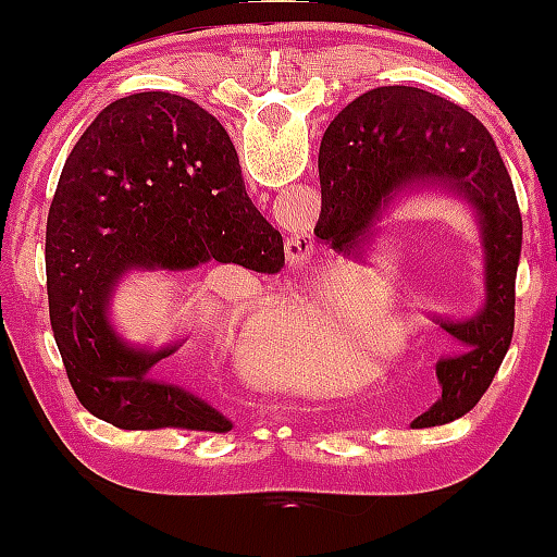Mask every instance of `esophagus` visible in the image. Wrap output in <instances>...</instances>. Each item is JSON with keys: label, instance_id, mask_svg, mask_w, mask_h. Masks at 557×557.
<instances>
[{"label": "esophagus", "instance_id": "34e87169", "mask_svg": "<svg viewBox=\"0 0 557 557\" xmlns=\"http://www.w3.org/2000/svg\"><path fill=\"white\" fill-rule=\"evenodd\" d=\"M285 253L290 264H306L314 253V243H311V235L296 233L285 240Z\"/></svg>", "mask_w": 557, "mask_h": 557}]
</instances>
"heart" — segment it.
Wrapping results in <instances>:
<instances>
[{
    "label": "heart",
    "instance_id": "obj_1",
    "mask_svg": "<svg viewBox=\"0 0 557 557\" xmlns=\"http://www.w3.org/2000/svg\"><path fill=\"white\" fill-rule=\"evenodd\" d=\"M356 324L350 311L319 296L296 298L280 306L253 335V363L285 385L332 387L341 382Z\"/></svg>",
    "mask_w": 557,
    "mask_h": 557
}]
</instances>
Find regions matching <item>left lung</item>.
I'll use <instances>...</instances> for the list:
<instances>
[{"mask_svg":"<svg viewBox=\"0 0 557 557\" xmlns=\"http://www.w3.org/2000/svg\"><path fill=\"white\" fill-rule=\"evenodd\" d=\"M322 214L317 238L341 251H361L395 196L445 188L471 203L484 248L482 311L466 322L440 319L456 354L437 361L443 387L413 426L461 419L487 393L508 354L521 259V212L495 140L471 112L413 86L361 94L332 120L319 146Z\"/></svg>","mask_w":557,"mask_h":557,"instance_id":"1","label":"left lung"}]
</instances>
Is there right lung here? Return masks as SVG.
<instances>
[{
  "instance_id": "1",
  "label": "right lung",
  "mask_w": 557,
  "mask_h": 557,
  "mask_svg": "<svg viewBox=\"0 0 557 557\" xmlns=\"http://www.w3.org/2000/svg\"><path fill=\"white\" fill-rule=\"evenodd\" d=\"M207 261L277 272L283 235L253 207L220 120L168 91L104 107L70 151L47 220L49 319L83 408L120 430L230 432L188 389L151 380L177 345L125 343L107 317L131 270Z\"/></svg>"
}]
</instances>
